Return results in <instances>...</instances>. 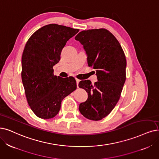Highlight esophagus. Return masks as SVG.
I'll use <instances>...</instances> for the list:
<instances>
[{
  "label": "esophagus",
  "mask_w": 159,
  "mask_h": 159,
  "mask_svg": "<svg viewBox=\"0 0 159 159\" xmlns=\"http://www.w3.org/2000/svg\"><path fill=\"white\" fill-rule=\"evenodd\" d=\"M80 80H78V79H76V84H77V87H78V85H79V83H80Z\"/></svg>",
  "instance_id": "1"
}]
</instances>
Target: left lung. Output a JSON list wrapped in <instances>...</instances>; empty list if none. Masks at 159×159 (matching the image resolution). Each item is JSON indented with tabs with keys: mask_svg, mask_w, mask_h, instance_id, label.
Masks as SVG:
<instances>
[{
	"mask_svg": "<svg viewBox=\"0 0 159 159\" xmlns=\"http://www.w3.org/2000/svg\"><path fill=\"white\" fill-rule=\"evenodd\" d=\"M84 46L88 66L96 70L98 81H81L88 99L79 106L85 117L99 120L108 116L119 101L126 80L125 55L116 38L106 29L82 30L75 37Z\"/></svg>",
	"mask_w": 159,
	"mask_h": 159,
	"instance_id": "8db88e82",
	"label": "left lung"
}]
</instances>
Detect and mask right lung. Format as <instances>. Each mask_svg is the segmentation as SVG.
Instances as JSON below:
<instances>
[{
  "mask_svg": "<svg viewBox=\"0 0 159 159\" xmlns=\"http://www.w3.org/2000/svg\"><path fill=\"white\" fill-rule=\"evenodd\" d=\"M57 24H49L29 38L21 59V79L25 95L35 115L48 119L61 109L62 100L77 88L72 77L62 78L53 74L66 42L79 32Z\"/></svg>",
  "mask_w": 159,
  "mask_h": 159,
  "instance_id": "1",
  "label": "right lung"
}]
</instances>
